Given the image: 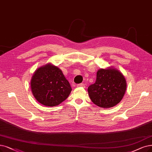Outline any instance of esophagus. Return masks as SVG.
<instances>
[{
  "instance_id": "1",
  "label": "esophagus",
  "mask_w": 152,
  "mask_h": 152,
  "mask_svg": "<svg viewBox=\"0 0 152 152\" xmlns=\"http://www.w3.org/2000/svg\"><path fill=\"white\" fill-rule=\"evenodd\" d=\"M77 87H83V88H85V87H86V86H85V84H84V83H79V84H77Z\"/></svg>"
}]
</instances>
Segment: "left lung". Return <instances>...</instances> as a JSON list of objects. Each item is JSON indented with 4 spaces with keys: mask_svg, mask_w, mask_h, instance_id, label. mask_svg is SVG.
Masks as SVG:
<instances>
[{
    "mask_svg": "<svg viewBox=\"0 0 152 152\" xmlns=\"http://www.w3.org/2000/svg\"><path fill=\"white\" fill-rule=\"evenodd\" d=\"M126 83L124 76L114 69H100L96 81L88 87V92L94 104L102 108H110L122 100Z\"/></svg>",
    "mask_w": 152,
    "mask_h": 152,
    "instance_id": "1",
    "label": "left lung"
}]
</instances>
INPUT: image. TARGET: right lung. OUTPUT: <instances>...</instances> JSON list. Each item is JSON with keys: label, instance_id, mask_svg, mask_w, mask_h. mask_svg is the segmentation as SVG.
Returning a JSON list of instances; mask_svg holds the SVG:
<instances>
[{"label": "right lung", "instance_id": "right-lung-1", "mask_svg": "<svg viewBox=\"0 0 152 152\" xmlns=\"http://www.w3.org/2000/svg\"><path fill=\"white\" fill-rule=\"evenodd\" d=\"M32 94L39 103L54 107L64 101L70 95L72 88L62 70L50 64L39 68L31 79Z\"/></svg>", "mask_w": 152, "mask_h": 152}]
</instances>
